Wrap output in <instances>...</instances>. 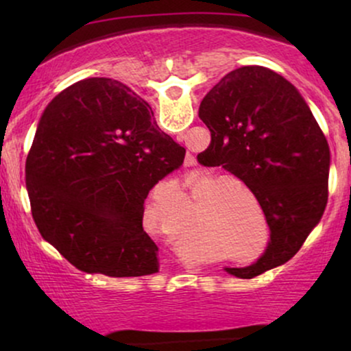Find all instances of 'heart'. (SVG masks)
I'll return each instance as SVG.
<instances>
[{
    "mask_svg": "<svg viewBox=\"0 0 351 351\" xmlns=\"http://www.w3.org/2000/svg\"><path fill=\"white\" fill-rule=\"evenodd\" d=\"M211 178L204 180V183ZM232 187L244 193L251 199L252 206L259 213L261 221L265 224V217L261 209L257 198L244 186L241 181L234 178H226L213 183L204 191L196 196V216L189 224L188 243L189 241L204 239L223 245L228 251H243V249L256 245L257 224L254 211L245 203V199ZM183 199V188L178 180H168L156 188L155 196L145 208V216L155 221L165 206L167 201Z\"/></svg>",
    "mask_w": 351,
    "mask_h": 351,
    "instance_id": "b5f03b06",
    "label": "heart"
}]
</instances>
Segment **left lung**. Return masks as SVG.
<instances>
[{
  "instance_id": "8db88e82",
  "label": "left lung",
  "mask_w": 351,
  "mask_h": 351,
  "mask_svg": "<svg viewBox=\"0 0 351 351\" xmlns=\"http://www.w3.org/2000/svg\"><path fill=\"white\" fill-rule=\"evenodd\" d=\"M199 119L211 132L199 163L237 176L254 193L271 239L247 267H224L252 279L292 259L324 215L330 150L297 88L261 66L231 71L204 95Z\"/></svg>"
}]
</instances>
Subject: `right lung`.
Wrapping results in <instances>:
<instances>
[{
	"instance_id": "obj_1",
	"label": "right lung",
	"mask_w": 351,
	"mask_h": 351,
	"mask_svg": "<svg viewBox=\"0 0 351 351\" xmlns=\"http://www.w3.org/2000/svg\"><path fill=\"white\" fill-rule=\"evenodd\" d=\"M184 153L125 84L79 80L46 107L27 155L26 188L36 226L84 272H158V247L142 224L145 199L183 165Z\"/></svg>"
}]
</instances>
